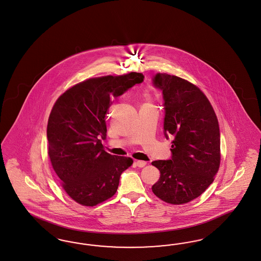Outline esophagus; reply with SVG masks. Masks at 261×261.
<instances>
[{"label": "esophagus", "mask_w": 261, "mask_h": 261, "mask_svg": "<svg viewBox=\"0 0 261 261\" xmlns=\"http://www.w3.org/2000/svg\"><path fill=\"white\" fill-rule=\"evenodd\" d=\"M136 164L138 168H143L146 166L147 163L145 161H136Z\"/></svg>", "instance_id": "esophagus-1"}]
</instances>
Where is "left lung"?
Listing matches in <instances>:
<instances>
[{"mask_svg":"<svg viewBox=\"0 0 261 261\" xmlns=\"http://www.w3.org/2000/svg\"><path fill=\"white\" fill-rule=\"evenodd\" d=\"M153 86L163 93L164 135L171 138V157L152 165L161 176L153 193L166 203L186 204L214 181L220 164V133L213 106L186 80L157 73Z\"/></svg>","mask_w":261,"mask_h":261,"instance_id":"8db88e82","label":"left lung"}]
</instances>
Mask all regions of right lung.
Listing matches in <instances>:
<instances>
[{
    "instance_id": "1",
    "label": "right lung",
    "mask_w": 261,
    "mask_h": 261,
    "mask_svg": "<svg viewBox=\"0 0 261 261\" xmlns=\"http://www.w3.org/2000/svg\"><path fill=\"white\" fill-rule=\"evenodd\" d=\"M141 73L105 76L77 84L57 99L47 122L48 156L65 192L93 206L111 198L133 159L104 151L111 99L143 82Z\"/></svg>"
}]
</instances>
